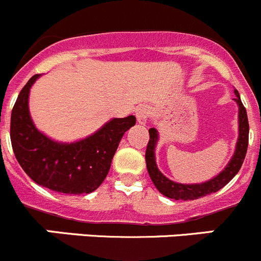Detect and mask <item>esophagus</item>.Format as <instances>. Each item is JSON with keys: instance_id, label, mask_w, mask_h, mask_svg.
<instances>
[{"instance_id": "esophagus-1", "label": "esophagus", "mask_w": 261, "mask_h": 261, "mask_svg": "<svg viewBox=\"0 0 261 261\" xmlns=\"http://www.w3.org/2000/svg\"><path fill=\"white\" fill-rule=\"evenodd\" d=\"M149 114H151V110H149L147 105H141V107L136 109V117L139 124H146L149 118Z\"/></svg>"}]
</instances>
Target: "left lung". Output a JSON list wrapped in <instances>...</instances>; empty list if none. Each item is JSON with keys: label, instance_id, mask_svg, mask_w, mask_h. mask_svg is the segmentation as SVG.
I'll list each match as a JSON object with an SVG mask.
<instances>
[{"label": "left lung", "instance_id": "8db88e82", "mask_svg": "<svg viewBox=\"0 0 261 261\" xmlns=\"http://www.w3.org/2000/svg\"><path fill=\"white\" fill-rule=\"evenodd\" d=\"M234 95L236 97L233 100L239 105V138H237L236 149H234L231 161L224 167L223 171L219 172L217 176L211 179L210 181L200 182V184H179V182L167 179L159 170L156 165V159H154V147L159 141V133L154 128H149V141L146 149L147 170H148L149 177L153 181L154 187L165 197L175 200H194L198 198L205 197V195L212 194V193L222 189L240 171L245 156H246L247 144H249V120H247L246 109L240 99V94L237 90H234Z\"/></svg>", "mask_w": 261, "mask_h": 261}]
</instances>
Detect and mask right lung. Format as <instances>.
<instances>
[{
    "label": "right lung",
    "mask_w": 261,
    "mask_h": 261,
    "mask_svg": "<svg viewBox=\"0 0 261 261\" xmlns=\"http://www.w3.org/2000/svg\"><path fill=\"white\" fill-rule=\"evenodd\" d=\"M40 74L22 87L11 113V144L15 157L37 184L64 194H89L101 185L110 170L123 134L136 117L114 118L87 138L59 143L35 128L29 113V92Z\"/></svg>",
    "instance_id": "obj_1"
}]
</instances>
